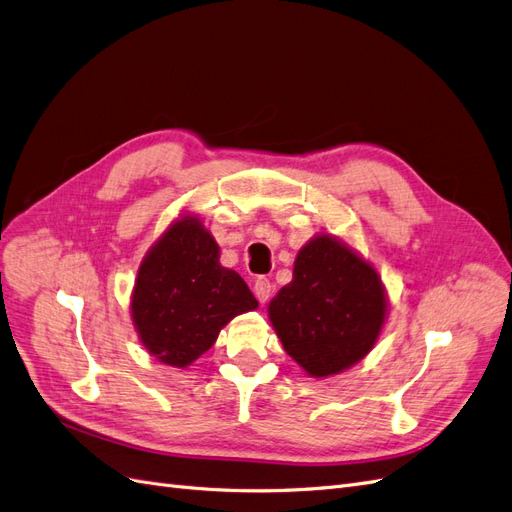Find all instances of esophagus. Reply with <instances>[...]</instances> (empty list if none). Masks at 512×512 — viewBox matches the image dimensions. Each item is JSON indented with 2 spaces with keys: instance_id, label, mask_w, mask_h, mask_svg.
Listing matches in <instances>:
<instances>
[{
  "instance_id": "obj_1",
  "label": "esophagus",
  "mask_w": 512,
  "mask_h": 512,
  "mask_svg": "<svg viewBox=\"0 0 512 512\" xmlns=\"http://www.w3.org/2000/svg\"><path fill=\"white\" fill-rule=\"evenodd\" d=\"M271 290H273V286H271V282L267 280V277H258V280L254 282V294H256V299L260 303H267L269 301Z\"/></svg>"
}]
</instances>
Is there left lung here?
I'll return each instance as SVG.
<instances>
[{"mask_svg": "<svg viewBox=\"0 0 512 512\" xmlns=\"http://www.w3.org/2000/svg\"><path fill=\"white\" fill-rule=\"evenodd\" d=\"M384 316L386 297L376 269L327 235L303 247L292 282L269 303L284 350L314 378L359 363L374 348Z\"/></svg>", "mask_w": 512, "mask_h": 512, "instance_id": "1", "label": "left lung"}]
</instances>
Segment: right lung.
<instances>
[{"label": "right lung", "instance_id": "obj_1", "mask_svg": "<svg viewBox=\"0 0 512 512\" xmlns=\"http://www.w3.org/2000/svg\"><path fill=\"white\" fill-rule=\"evenodd\" d=\"M258 307L235 271L220 265V247L192 215L177 220L147 252L132 294V320L158 361L188 367L232 318Z\"/></svg>", "mask_w": 512, "mask_h": 512}]
</instances>
